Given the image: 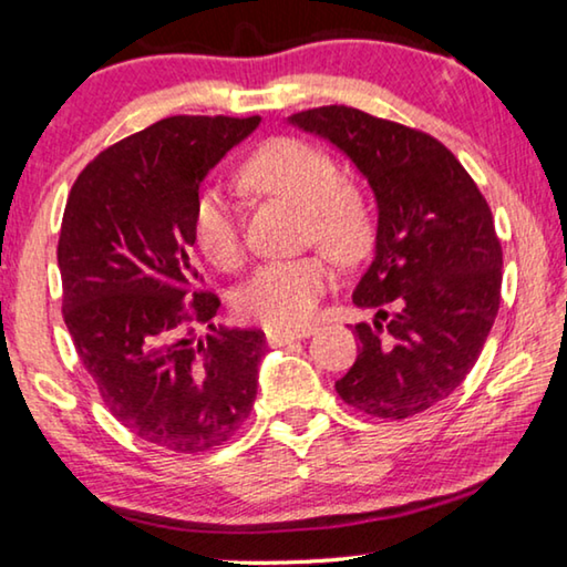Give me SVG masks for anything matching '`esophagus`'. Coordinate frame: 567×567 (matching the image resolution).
Listing matches in <instances>:
<instances>
[{"mask_svg":"<svg viewBox=\"0 0 567 567\" xmlns=\"http://www.w3.org/2000/svg\"><path fill=\"white\" fill-rule=\"evenodd\" d=\"M313 334V327H299V329H266V339L271 347H284L293 342V339H303Z\"/></svg>","mask_w":567,"mask_h":567,"instance_id":"34e87169","label":"esophagus"}]
</instances>
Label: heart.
<instances>
[{
    "mask_svg": "<svg viewBox=\"0 0 567 567\" xmlns=\"http://www.w3.org/2000/svg\"><path fill=\"white\" fill-rule=\"evenodd\" d=\"M243 185L258 193L284 197L309 215V238L339 258H357L368 246L370 220L364 205L339 185L332 156L303 138L278 136L248 156L240 169ZM189 233L199 254L223 271L243 260L238 217L217 187L199 189ZM334 281V264L327 254L268 260L243 286L235 307L246 319L271 329H299L317 311V303Z\"/></svg>",
    "mask_w": 567,
    "mask_h": 567,
    "instance_id": "heart-1",
    "label": "heart"
}]
</instances>
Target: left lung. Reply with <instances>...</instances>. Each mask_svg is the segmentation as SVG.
<instances>
[{
	"instance_id": "1",
	"label": "left lung",
	"mask_w": 567,
	"mask_h": 567,
	"mask_svg": "<svg viewBox=\"0 0 567 567\" xmlns=\"http://www.w3.org/2000/svg\"><path fill=\"white\" fill-rule=\"evenodd\" d=\"M342 150L378 199L374 258L352 301L360 354L337 393L372 417L403 421L441 403L482 354L502 299V243L461 162L431 134L350 106L289 118Z\"/></svg>"
}]
</instances>
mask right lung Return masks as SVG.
<instances>
[{
	"instance_id": "1",
	"label": "right lung",
	"mask_w": 567,
	"mask_h": 567,
	"mask_svg": "<svg viewBox=\"0 0 567 567\" xmlns=\"http://www.w3.org/2000/svg\"><path fill=\"white\" fill-rule=\"evenodd\" d=\"M258 124L156 121L85 164L65 203L58 266L78 360L121 425L174 454L223 446L254 411L266 337L213 324L220 301L199 289L189 213L205 174Z\"/></svg>"
}]
</instances>
